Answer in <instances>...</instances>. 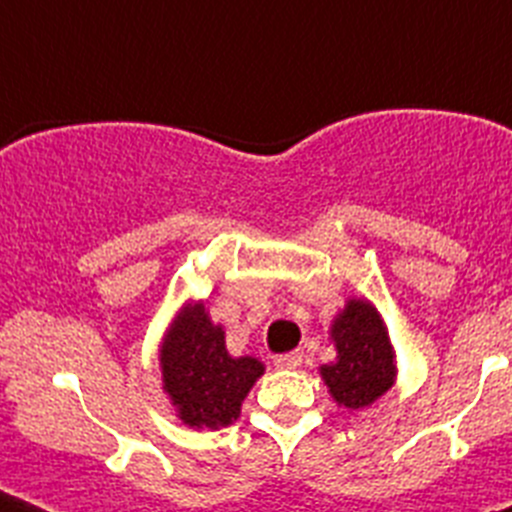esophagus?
Wrapping results in <instances>:
<instances>
[{
    "label": "esophagus",
    "instance_id": "34e87169",
    "mask_svg": "<svg viewBox=\"0 0 512 512\" xmlns=\"http://www.w3.org/2000/svg\"><path fill=\"white\" fill-rule=\"evenodd\" d=\"M273 361H276L279 369H297L300 361H303V353H300V350H289V353H279Z\"/></svg>",
    "mask_w": 512,
    "mask_h": 512
}]
</instances>
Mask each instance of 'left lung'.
Segmentation results:
<instances>
[{"instance_id": "obj_1", "label": "left lung", "mask_w": 512, "mask_h": 512, "mask_svg": "<svg viewBox=\"0 0 512 512\" xmlns=\"http://www.w3.org/2000/svg\"><path fill=\"white\" fill-rule=\"evenodd\" d=\"M335 364L321 366L329 393L345 409H364L390 390L396 361L380 313L366 300H350L332 324Z\"/></svg>"}]
</instances>
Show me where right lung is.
Here are the masks:
<instances>
[{"mask_svg": "<svg viewBox=\"0 0 512 512\" xmlns=\"http://www.w3.org/2000/svg\"><path fill=\"white\" fill-rule=\"evenodd\" d=\"M263 369L257 358L225 350L223 327L209 321L204 303L185 308L164 337V390L188 428L231 425Z\"/></svg>", "mask_w": 512, "mask_h": 512, "instance_id": "right-lung-1", "label": "right lung"}]
</instances>
